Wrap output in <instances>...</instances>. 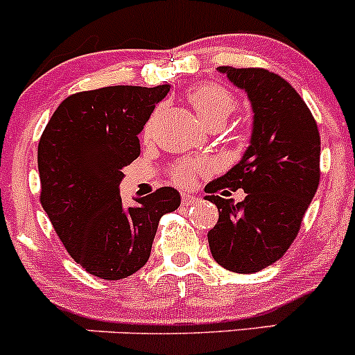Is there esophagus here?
I'll use <instances>...</instances> for the list:
<instances>
[{"instance_id": "esophagus-1", "label": "esophagus", "mask_w": 355, "mask_h": 355, "mask_svg": "<svg viewBox=\"0 0 355 355\" xmlns=\"http://www.w3.org/2000/svg\"><path fill=\"white\" fill-rule=\"evenodd\" d=\"M199 199V196H196V194H191V192H184V194H182V202L184 204H192V202H196V200Z\"/></svg>"}]
</instances>
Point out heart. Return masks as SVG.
I'll list each match as a JSON object with an SVG mask.
<instances>
[{
    "instance_id": "heart-1",
    "label": "heart",
    "mask_w": 355,
    "mask_h": 355,
    "mask_svg": "<svg viewBox=\"0 0 355 355\" xmlns=\"http://www.w3.org/2000/svg\"><path fill=\"white\" fill-rule=\"evenodd\" d=\"M189 103L194 108L204 125L213 121L223 123L228 114L235 110L234 94L220 84H199L187 94ZM200 171H206V163L200 161H182L171 168V180L178 185H189Z\"/></svg>"
}]
</instances>
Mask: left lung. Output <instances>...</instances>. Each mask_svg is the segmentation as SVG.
Returning <instances> with one entry per match:
<instances>
[{
  "label": "left lung",
  "mask_w": 355,
  "mask_h": 355,
  "mask_svg": "<svg viewBox=\"0 0 355 355\" xmlns=\"http://www.w3.org/2000/svg\"><path fill=\"white\" fill-rule=\"evenodd\" d=\"M218 70L247 92L254 120L242 159L206 187V199L220 213L207 242L225 270L256 273L280 259L299 234L320 185V132L304 99L280 75L264 68ZM225 187L244 188L246 199L214 196Z\"/></svg>",
  "instance_id": "left-lung-1"
}]
</instances>
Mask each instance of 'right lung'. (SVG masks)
<instances>
[{
    "label": "right lung",
    "mask_w": 355,
    "mask_h": 355,
    "mask_svg": "<svg viewBox=\"0 0 355 355\" xmlns=\"http://www.w3.org/2000/svg\"><path fill=\"white\" fill-rule=\"evenodd\" d=\"M170 85H111L68 96L37 148L41 204L73 261L103 280H120L148 263L161 216L180 194L161 187L125 207L123 168L141 155L139 134Z\"/></svg>",
    "instance_id": "obj_1"
}]
</instances>
